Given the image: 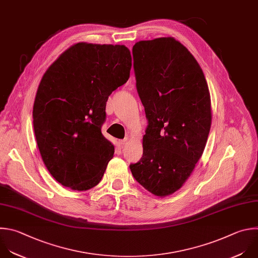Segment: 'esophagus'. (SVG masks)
Segmentation results:
<instances>
[{
    "label": "esophagus",
    "mask_w": 258,
    "mask_h": 258,
    "mask_svg": "<svg viewBox=\"0 0 258 258\" xmlns=\"http://www.w3.org/2000/svg\"><path fill=\"white\" fill-rule=\"evenodd\" d=\"M127 142H128V139H127V138H125V139H123V140H120V141H119V145H120V146H124V145H126V144H127Z\"/></svg>",
    "instance_id": "esophagus-1"
}]
</instances>
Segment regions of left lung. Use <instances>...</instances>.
Segmentation results:
<instances>
[{
    "label": "left lung",
    "instance_id": "obj_1",
    "mask_svg": "<svg viewBox=\"0 0 258 258\" xmlns=\"http://www.w3.org/2000/svg\"><path fill=\"white\" fill-rule=\"evenodd\" d=\"M137 91L148 125L143 156L130 168L157 197L178 190L202 157L211 130L208 84L199 62L173 37L133 46Z\"/></svg>",
    "mask_w": 258,
    "mask_h": 258
}]
</instances>
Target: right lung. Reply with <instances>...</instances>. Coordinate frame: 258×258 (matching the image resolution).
I'll list each match as a JSON object with an SVG mask.
<instances>
[{
	"label": "right lung",
	"instance_id": "add662e5",
	"mask_svg": "<svg viewBox=\"0 0 258 258\" xmlns=\"http://www.w3.org/2000/svg\"><path fill=\"white\" fill-rule=\"evenodd\" d=\"M132 69L124 45L79 42L47 69L33 105L37 146L49 173L74 190L96 186L114 154L101 126L108 96Z\"/></svg>",
	"mask_w": 258,
	"mask_h": 258
}]
</instances>
